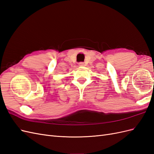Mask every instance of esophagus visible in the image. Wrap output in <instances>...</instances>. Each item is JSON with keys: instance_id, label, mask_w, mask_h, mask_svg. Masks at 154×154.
Wrapping results in <instances>:
<instances>
[{"instance_id": "esophagus-1", "label": "esophagus", "mask_w": 154, "mask_h": 154, "mask_svg": "<svg viewBox=\"0 0 154 154\" xmlns=\"http://www.w3.org/2000/svg\"><path fill=\"white\" fill-rule=\"evenodd\" d=\"M79 66H84V63H83V62H80V63H79Z\"/></svg>"}]
</instances>
